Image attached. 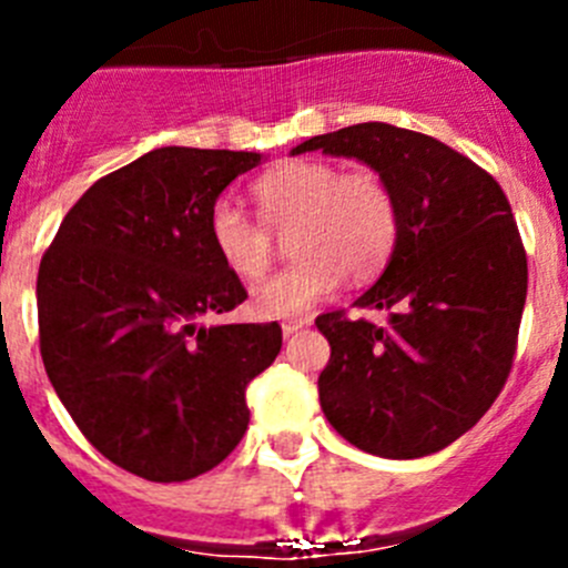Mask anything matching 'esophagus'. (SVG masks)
<instances>
[{
    "instance_id": "esophagus-1",
    "label": "esophagus",
    "mask_w": 568,
    "mask_h": 568,
    "mask_svg": "<svg viewBox=\"0 0 568 568\" xmlns=\"http://www.w3.org/2000/svg\"><path fill=\"white\" fill-rule=\"evenodd\" d=\"M304 327H310V318H290L281 324V333H284V338H290V335H295Z\"/></svg>"
}]
</instances>
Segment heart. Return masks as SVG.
Here are the masks:
<instances>
[{
	"instance_id": "1",
	"label": "heart",
	"mask_w": 568,
	"mask_h": 568,
	"mask_svg": "<svg viewBox=\"0 0 568 568\" xmlns=\"http://www.w3.org/2000/svg\"><path fill=\"white\" fill-rule=\"evenodd\" d=\"M261 222L287 233V270L253 287L250 307L264 318L304 315L335 293L344 273L355 281L373 278L398 241V202L375 170L341 173L335 164L295 159L278 164L253 184ZM233 202L210 210V241L235 278L253 281L270 267L273 235Z\"/></svg>"
}]
</instances>
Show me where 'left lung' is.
Returning <instances> with one entry per match:
<instances>
[{
    "mask_svg": "<svg viewBox=\"0 0 568 568\" xmlns=\"http://www.w3.org/2000/svg\"><path fill=\"white\" fill-rule=\"evenodd\" d=\"M321 150L373 168L398 202L389 264L355 307L386 324L324 313L318 375L335 433L378 458L440 453L469 433L509 378L526 304V250L500 184L433 135L364 122L313 135Z\"/></svg>",
    "mask_w": 568,
    "mask_h": 568,
    "instance_id": "8db88e82",
    "label": "left lung"
}]
</instances>
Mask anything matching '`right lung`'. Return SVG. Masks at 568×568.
I'll return each instance as SVG.
<instances>
[{
	"label": "right lung",
	"instance_id": "add662e5",
	"mask_svg": "<svg viewBox=\"0 0 568 568\" xmlns=\"http://www.w3.org/2000/svg\"><path fill=\"white\" fill-rule=\"evenodd\" d=\"M255 164L244 150H150L70 207L39 264L44 373L84 438L139 478L222 464L247 433L250 381L281 353L275 321L202 324L247 298L210 210Z\"/></svg>",
	"mask_w": 568,
	"mask_h": 568
}]
</instances>
